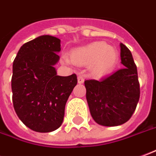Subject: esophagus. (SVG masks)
I'll return each instance as SVG.
<instances>
[{
    "instance_id": "obj_1",
    "label": "esophagus",
    "mask_w": 156,
    "mask_h": 156,
    "mask_svg": "<svg viewBox=\"0 0 156 156\" xmlns=\"http://www.w3.org/2000/svg\"><path fill=\"white\" fill-rule=\"evenodd\" d=\"M84 80H85V78H84V76H82V75H79L78 76V83H83L84 82Z\"/></svg>"
}]
</instances>
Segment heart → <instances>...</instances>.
<instances>
[{
	"instance_id": "b5f03b06",
	"label": "heart",
	"mask_w": 156,
	"mask_h": 156,
	"mask_svg": "<svg viewBox=\"0 0 156 156\" xmlns=\"http://www.w3.org/2000/svg\"><path fill=\"white\" fill-rule=\"evenodd\" d=\"M72 61L80 65H91L93 74L101 76L110 71L117 60V52L103 41H97L71 51Z\"/></svg>"
}]
</instances>
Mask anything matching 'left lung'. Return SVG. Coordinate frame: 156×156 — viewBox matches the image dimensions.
Listing matches in <instances>:
<instances>
[{"mask_svg": "<svg viewBox=\"0 0 156 156\" xmlns=\"http://www.w3.org/2000/svg\"><path fill=\"white\" fill-rule=\"evenodd\" d=\"M124 67L100 80H85L90 113L98 124L115 126L124 124L133 115L140 97L137 66L132 52L121 43Z\"/></svg>", "mask_w": 156, "mask_h": 156, "instance_id": "1", "label": "left lung"}]
</instances>
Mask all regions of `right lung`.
<instances>
[{"mask_svg":"<svg viewBox=\"0 0 156 156\" xmlns=\"http://www.w3.org/2000/svg\"><path fill=\"white\" fill-rule=\"evenodd\" d=\"M60 40L41 35L20 47L12 64V91L15 112L24 125L38 133L58 129L77 76H57Z\"/></svg>","mask_w":156,"mask_h":156,"instance_id":"1","label":"right lung"}]
</instances>
